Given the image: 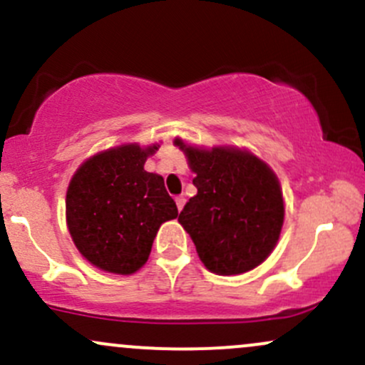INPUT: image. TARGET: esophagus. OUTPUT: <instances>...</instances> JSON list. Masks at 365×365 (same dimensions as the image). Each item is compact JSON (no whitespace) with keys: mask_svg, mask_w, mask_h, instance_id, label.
<instances>
[{"mask_svg":"<svg viewBox=\"0 0 365 365\" xmlns=\"http://www.w3.org/2000/svg\"><path fill=\"white\" fill-rule=\"evenodd\" d=\"M175 203H178V209L182 210L184 203H186V198H184L182 195H179V197H175Z\"/></svg>","mask_w":365,"mask_h":365,"instance_id":"1","label":"esophagus"}]
</instances>
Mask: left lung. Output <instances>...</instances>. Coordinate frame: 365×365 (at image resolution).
Here are the masks:
<instances>
[{
  "label": "left lung",
  "instance_id": "obj_1",
  "mask_svg": "<svg viewBox=\"0 0 365 365\" xmlns=\"http://www.w3.org/2000/svg\"><path fill=\"white\" fill-rule=\"evenodd\" d=\"M174 143L195 172L198 193L184 205L179 222L200 259L217 275H240L259 266L275 249L284 225L277 175L245 150Z\"/></svg>",
  "mask_w": 365,
  "mask_h": 365
}]
</instances>
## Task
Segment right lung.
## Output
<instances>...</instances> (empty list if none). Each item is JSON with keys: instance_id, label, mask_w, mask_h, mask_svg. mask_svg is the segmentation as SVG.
Segmentation results:
<instances>
[{"instance_id": "obj_1", "label": "right lung", "mask_w": 365, "mask_h": 365, "mask_svg": "<svg viewBox=\"0 0 365 365\" xmlns=\"http://www.w3.org/2000/svg\"><path fill=\"white\" fill-rule=\"evenodd\" d=\"M158 144H123L92 156L74 172L66 221L85 259L104 272L132 275L143 268L160 226L178 217L163 178L144 170Z\"/></svg>"}]
</instances>
